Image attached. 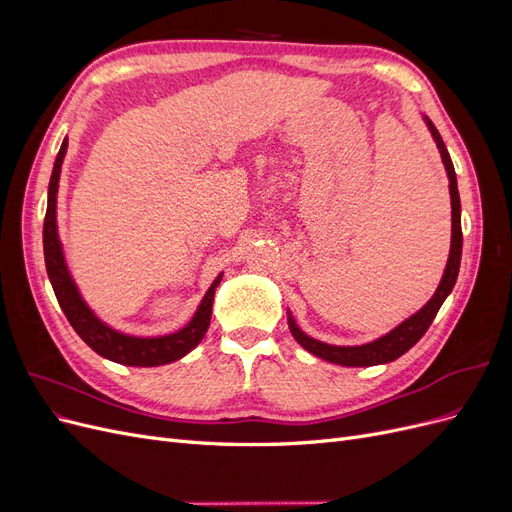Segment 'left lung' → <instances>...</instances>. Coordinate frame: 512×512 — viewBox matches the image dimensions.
Instances as JSON below:
<instances>
[{
    "mask_svg": "<svg viewBox=\"0 0 512 512\" xmlns=\"http://www.w3.org/2000/svg\"><path fill=\"white\" fill-rule=\"evenodd\" d=\"M427 128L433 136V141H436L438 149H440V156L446 168V175H448V192H451V254H448V262H446V269L444 275L440 280L438 290L433 292V297L427 301V305H423L421 309L414 316H410L408 320H404L395 327L391 333H386L374 342L363 344V346H331V344H324L318 342V339L305 335L299 327L294 318L288 312V327L292 337L297 339V342L320 359L335 363V365H344V367H371V365H382V363H391L395 359H399L401 354H406L418 339L425 335V331L429 329V324L436 318L438 309L442 307L444 299L451 294L455 282H457V275H459V265H461V245H463V235H461V203H459V190H457V175H455V166L451 156H448V149L442 141L440 132L433 126L431 119L425 117Z\"/></svg>",
    "mask_w": 512,
    "mask_h": 512,
    "instance_id": "1",
    "label": "left lung"
}]
</instances>
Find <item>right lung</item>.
I'll use <instances>...</instances> for the list:
<instances>
[{"label":"right lung","mask_w":512,"mask_h":512,"mask_svg":"<svg viewBox=\"0 0 512 512\" xmlns=\"http://www.w3.org/2000/svg\"><path fill=\"white\" fill-rule=\"evenodd\" d=\"M66 149H68V138H64V143H61L53 164V175L49 183V203H46L44 230H42L46 273H49V280L55 290L61 312L66 314L72 329L79 333L83 342L108 361L132 365V367H158V365H166L181 359V356H185L200 344V339L205 337L209 329L215 288H218L222 280V273L215 277V282L207 290L203 301H200L194 318L177 333L162 335V337H134V335L119 333L108 327V324H104L87 307L79 288H76L72 275L66 267L64 250H61V241L57 235V190H59V173H61V164H64Z\"/></svg>","instance_id":"1"}]
</instances>
